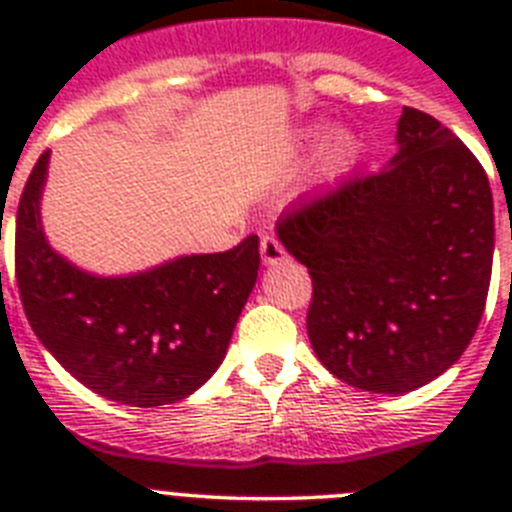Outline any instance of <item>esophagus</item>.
<instances>
[{"instance_id": "34e87169", "label": "esophagus", "mask_w": 512, "mask_h": 512, "mask_svg": "<svg viewBox=\"0 0 512 512\" xmlns=\"http://www.w3.org/2000/svg\"><path fill=\"white\" fill-rule=\"evenodd\" d=\"M261 259H264V264H282L284 259H287V248L282 246V241H279L277 235H264L261 238Z\"/></svg>"}]
</instances>
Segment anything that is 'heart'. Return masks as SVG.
<instances>
[{
  "label": "heart",
  "mask_w": 512,
  "mask_h": 512,
  "mask_svg": "<svg viewBox=\"0 0 512 512\" xmlns=\"http://www.w3.org/2000/svg\"><path fill=\"white\" fill-rule=\"evenodd\" d=\"M348 148H351V140H348V135L333 133L328 140H325V146H323L325 161H338V158L346 156Z\"/></svg>",
  "instance_id": "obj_1"
}]
</instances>
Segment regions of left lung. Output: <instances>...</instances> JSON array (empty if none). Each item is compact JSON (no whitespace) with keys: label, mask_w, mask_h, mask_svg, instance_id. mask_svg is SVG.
<instances>
[{"label":"left lung","mask_w":512,"mask_h":512,"mask_svg":"<svg viewBox=\"0 0 512 512\" xmlns=\"http://www.w3.org/2000/svg\"><path fill=\"white\" fill-rule=\"evenodd\" d=\"M387 169L343 179L282 212L307 266V336L330 374L402 395L467 351L487 302L495 210L487 174L436 117L405 107Z\"/></svg>","instance_id":"8db88e82"}]
</instances>
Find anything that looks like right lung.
I'll list each match as a JSON object with an SVG mask.
<instances>
[{"label": "right lung", "mask_w": 512, "mask_h": 512, "mask_svg": "<svg viewBox=\"0 0 512 512\" xmlns=\"http://www.w3.org/2000/svg\"><path fill=\"white\" fill-rule=\"evenodd\" d=\"M38 158L15 220V277L27 323L58 364L107 400L156 408L192 395L225 359L259 274V235L135 277L84 274L45 243Z\"/></svg>", "instance_id": "add662e5"}]
</instances>
